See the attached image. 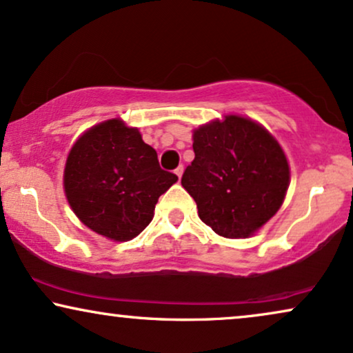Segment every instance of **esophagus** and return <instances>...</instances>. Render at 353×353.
I'll return each mask as SVG.
<instances>
[{
  "label": "esophagus",
  "mask_w": 353,
  "mask_h": 353,
  "mask_svg": "<svg viewBox=\"0 0 353 353\" xmlns=\"http://www.w3.org/2000/svg\"><path fill=\"white\" fill-rule=\"evenodd\" d=\"M183 170H185V168H183V165H180V167H178L176 170H175V175H176L178 178H181V175H183Z\"/></svg>",
  "instance_id": "obj_1"
}]
</instances>
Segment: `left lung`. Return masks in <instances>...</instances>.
Wrapping results in <instances>:
<instances>
[{"label":"left lung","instance_id":"8db88e82","mask_svg":"<svg viewBox=\"0 0 353 353\" xmlns=\"http://www.w3.org/2000/svg\"><path fill=\"white\" fill-rule=\"evenodd\" d=\"M194 160L181 185L199 219L225 238H246L281 209L290 168L281 144L250 118L227 115L193 131Z\"/></svg>","mask_w":353,"mask_h":353}]
</instances>
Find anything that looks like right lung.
<instances>
[{
	"instance_id": "right-lung-1",
	"label": "right lung",
	"mask_w": 353,
	"mask_h": 353,
	"mask_svg": "<svg viewBox=\"0 0 353 353\" xmlns=\"http://www.w3.org/2000/svg\"><path fill=\"white\" fill-rule=\"evenodd\" d=\"M176 180L175 173L160 168L157 152L137 128L113 118L76 141L63 185L84 225L110 240L128 241L149 225L159 198Z\"/></svg>"
}]
</instances>
